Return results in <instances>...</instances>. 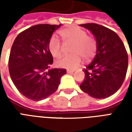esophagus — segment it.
<instances>
[{
    "instance_id": "esophagus-1",
    "label": "esophagus",
    "mask_w": 132,
    "mask_h": 132,
    "mask_svg": "<svg viewBox=\"0 0 132 132\" xmlns=\"http://www.w3.org/2000/svg\"><path fill=\"white\" fill-rule=\"evenodd\" d=\"M73 72H74L73 70H69V69L67 70V73H73Z\"/></svg>"
}]
</instances>
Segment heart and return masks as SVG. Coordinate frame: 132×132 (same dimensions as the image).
Segmentation results:
<instances>
[{
  "mask_svg": "<svg viewBox=\"0 0 132 132\" xmlns=\"http://www.w3.org/2000/svg\"><path fill=\"white\" fill-rule=\"evenodd\" d=\"M59 34L64 42L73 43L71 56H65L56 61L57 67L66 69H76L81 62V57L86 60L93 58L97 50V42L93 37L88 36L80 27H71L60 30ZM48 49L54 57H59L61 54V44L55 36L50 38Z\"/></svg>",
  "mask_w": 132,
  "mask_h": 132,
  "instance_id": "1",
  "label": "heart"
}]
</instances>
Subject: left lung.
Listing matches in <instances>:
<instances>
[{
	"mask_svg": "<svg viewBox=\"0 0 132 132\" xmlns=\"http://www.w3.org/2000/svg\"><path fill=\"white\" fill-rule=\"evenodd\" d=\"M80 26L90 31L97 42L96 55L84 69L80 89L95 98L110 97L120 88L127 74L128 55L125 45L116 33L102 25Z\"/></svg>",
	"mask_w": 132,
	"mask_h": 132,
	"instance_id": "obj_1",
	"label": "left lung"
}]
</instances>
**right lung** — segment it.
<instances>
[{
	"instance_id": "1",
	"label": "right lung",
	"mask_w": 132,
	"mask_h": 132,
	"mask_svg": "<svg viewBox=\"0 0 132 132\" xmlns=\"http://www.w3.org/2000/svg\"><path fill=\"white\" fill-rule=\"evenodd\" d=\"M61 25L37 24L20 33L13 42L8 61L10 78L28 99H46L56 91L61 78L66 73V69H50L53 56L48 44Z\"/></svg>"
}]
</instances>
